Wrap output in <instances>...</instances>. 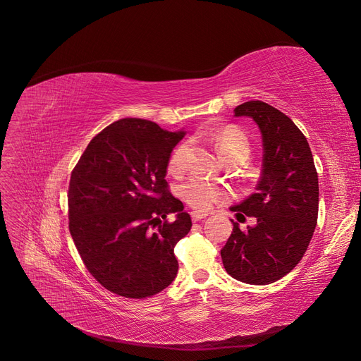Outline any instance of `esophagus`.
<instances>
[{
    "mask_svg": "<svg viewBox=\"0 0 361 361\" xmlns=\"http://www.w3.org/2000/svg\"><path fill=\"white\" fill-rule=\"evenodd\" d=\"M207 216H209V213H205V212H192V213H191V217H192L194 221H198V220H201V219H205Z\"/></svg>",
    "mask_w": 361,
    "mask_h": 361,
    "instance_id": "34e87169",
    "label": "esophagus"
}]
</instances>
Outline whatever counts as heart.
Instances as JSON below:
<instances>
[{
  "instance_id": "b5f03b06",
  "label": "heart",
  "mask_w": 361,
  "mask_h": 361,
  "mask_svg": "<svg viewBox=\"0 0 361 361\" xmlns=\"http://www.w3.org/2000/svg\"><path fill=\"white\" fill-rule=\"evenodd\" d=\"M210 136L220 156L226 161L232 159L245 160L250 156L251 144L248 136L236 126L214 129ZM188 151H190V142H180L171 151L167 163V169L171 175H179L186 169ZM179 195L191 207L197 210H207L213 204L225 200L228 197V190L223 185L210 182L204 178H191L180 185Z\"/></svg>"
}]
</instances>
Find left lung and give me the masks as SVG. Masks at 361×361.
I'll return each instance as SVG.
<instances>
[{"mask_svg":"<svg viewBox=\"0 0 361 361\" xmlns=\"http://www.w3.org/2000/svg\"><path fill=\"white\" fill-rule=\"evenodd\" d=\"M235 116H248L263 138V171L255 192L231 210L255 217V226L233 231L220 255L226 271L251 285L276 282L293 270L310 244L319 213V179L312 149L286 114L263 101H247Z\"/></svg>","mask_w":361,"mask_h":361,"instance_id":"8db88e82","label":"left lung"}]
</instances>
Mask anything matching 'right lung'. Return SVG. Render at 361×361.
I'll return each instance as SVG.
<instances>
[{
    "label": "right lung",
    "mask_w": 361,
    "mask_h": 361,
    "mask_svg": "<svg viewBox=\"0 0 361 361\" xmlns=\"http://www.w3.org/2000/svg\"><path fill=\"white\" fill-rule=\"evenodd\" d=\"M183 135L120 118L94 136L72 170L68 231L85 267L113 294L147 298L176 278L175 245L192 221L164 178Z\"/></svg>",
    "instance_id": "add662e5"
}]
</instances>
